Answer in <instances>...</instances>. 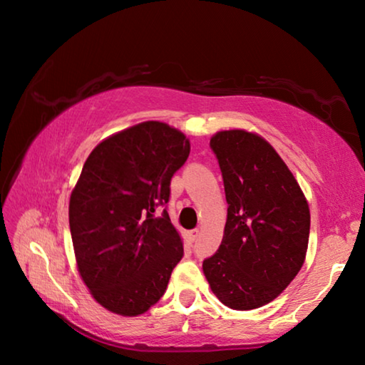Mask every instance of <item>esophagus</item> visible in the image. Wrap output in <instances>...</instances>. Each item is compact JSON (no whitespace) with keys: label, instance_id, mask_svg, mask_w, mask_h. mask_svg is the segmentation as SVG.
<instances>
[{"label":"esophagus","instance_id":"1","mask_svg":"<svg viewBox=\"0 0 365 365\" xmlns=\"http://www.w3.org/2000/svg\"><path fill=\"white\" fill-rule=\"evenodd\" d=\"M197 235H200V230H197V228H195V230H190V232H188L190 242H195V240L197 238Z\"/></svg>","mask_w":365,"mask_h":365}]
</instances>
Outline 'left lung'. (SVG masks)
I'll use <instances>...</instances> for the list:
<instances>
[{
	"instance_id": "obj_1",
	"label": "left lung",
	"mask_w": 365,
	"mask_h": 365,
	"mask_svg": "<svg viewBox=\"0 0 365 365\" xmlns=\"http://www.w3.org/2000/svg\"><path fill=\"white\" fill-rule=\"evenodd\" d=\"M227 200L224 238L202 272L222 304L250 311L274 301L306 259L311 212L269 141L246 130L211 138Z\"/></svg>"
}]
</instances>
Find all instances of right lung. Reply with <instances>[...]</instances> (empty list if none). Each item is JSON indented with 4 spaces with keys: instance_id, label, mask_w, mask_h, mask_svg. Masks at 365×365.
I'll return each mask as SVG.
<instances>
[{
    "instance_id": "1",
    "label": "right lung",
    "mask_w": 365,
    "mask_h": 365,
    "mask_svg": "<svg viewBox=\"0 0 365 365\" xmlns=\"http://www.w3.org/2000/svg\"><path fill=\"white\" fill-rule=\"evenodd\" d=\"M190 141L148 120L103 140L72 190L69 225L78 274L96 302L119 316L146 312L164 294L183 242L168 211L170 178Z\"/></svg>"
}]
</instances>
